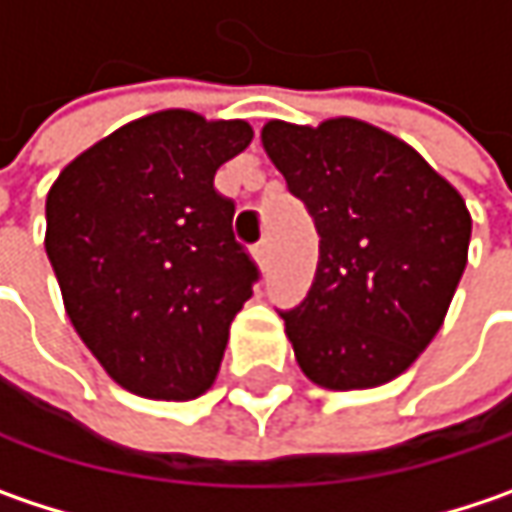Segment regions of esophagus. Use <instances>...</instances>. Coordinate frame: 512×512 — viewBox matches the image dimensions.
Wrapping results in <instances>:
<instances>
[{"instance_id":"obj_1","label":"esophagus","mask_w":512,"mask_h":512,"mask_svg":"<svg viewBox=\"0 0 512 512\" xmlns=\"http://www.w3.org/2000/svg\"><path fill=\"white\" fill-rule=\"evenodd\" d=\"M253 256H256V262L265 268L268 265V259H271V244H268V238L265 241H259L256 247H253Z\"/></svg>"}]
</instances>
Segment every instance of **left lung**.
Wrapping results in <instances>:
<instances>
[{
	"mask_svg": "<svg viewBox=\"0 0 512 512\" xmlns=\"http://www.w3.org/2000/svg\"><path fill=\"white\" fill-rule=\"evenodd\" d=\"M262 145L320 236L306 300L282 311L300 370L326 390L393 382L452 306L472 236L466 201L408 142L361 119H274Z\"/></svg>",
	"mask_w": 512,
	"mask_h": 512,
	"instance_id": "obj_1",
	"label": "left lung"
}]
</instances>
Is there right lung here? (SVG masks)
<instances>
[{
	"label": "right lung",
	"mask_w": 512,
	"mask_h": 512,
	"mask_svg": "<svg viewBox=\"0 0 512 512\" xmlns=\"http://www.w3.org/2000/svg\"><path fill=\"white\" fill-rule=\"evenodd\" d=\"M250 139L241 119L160 110L78 154L49 189L46 253L66 314L130 393L186 402L218 376L259 271L215 171Z\"/></svg>",
	"instance_id": "1"
}]
</instances>
